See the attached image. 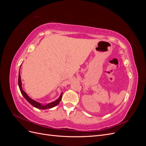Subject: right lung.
Listing matches in <instances>:
<instances>
[{"instance_id":"1","label":"right lung","mask_w":146,"mask_h":146,"mask_svg":"<svg viewBox=\"0 0 146 146\" xmlns=\"http://www.w3.org/2000/svg\"><path fill=\"white\" fill-rule=\"evenodd\" d=\"M18 85H19V89H20V91L21 92V93H22V94H23V96L24 97V98L26 100H27L31 105H33V107H35V108H39V109L45 110V109H48V108H53L54 107H55V106L57 105L60 103V102L61 98H62V93H61L60 98L58 99H57L56 100H55V102H53L48 104H47L46 105H42L41 104H39V103L35 101L34 100L30 99L29 97L27 95V94H26L25 92L23 90V89H22L21 81V75H20V74H19V77H18Z\"/></svg>"}]
</instances>
